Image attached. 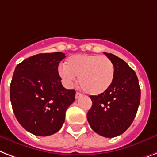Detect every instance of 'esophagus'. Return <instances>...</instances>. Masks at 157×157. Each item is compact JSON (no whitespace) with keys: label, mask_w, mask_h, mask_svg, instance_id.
<instances>
[{"label":"esophagus","mask_w":157,"mask_h":157,"mask_svg":"<svg viewBox=\"0 0 157 157\" xmlns=\"http://www.w3.org/2000/svg\"><path fill=\"white\" fill-rule=\"evenodd\" d=\"M81 97H82V94H81V93H79V92H76V99L80 98H81Z\"/></svg>","instance_id":"1"}]
</instances>
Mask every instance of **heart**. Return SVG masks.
Returning <instances> with one entry per match:
<instances>
[{"instance_id": "b5f03b06", "label": "heart", "mask_w": 157, "mask_h": 157, "mask_svg": "<svg viewBox=\"0 0 157 157\" xmlns=\"http://www.w3.org/2000/svg\"><path fill=\"white\" fill-rule=\"evenodd\" d=\"M114 63L108 57L87 54L73 55L59 69L61 77L69 84L75 76H79V85L90 95L107 91L114 81Z\"/></svg>"}]
</instances>
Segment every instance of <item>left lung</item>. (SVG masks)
Wrapping results in <instances>:
<instances>
[{"mask_svg":"<svg viewBox=\"0 0 157 157\" xmlns=\"http://www.w3.org/2000/svg\"><path fill=\"white\" fill-rule=\"evenodd\" d=\"M104 54L114 63V81L105 93L90 96L93 105L87 119L96 133L113 138L132 125L140 102V88L136 72L124 60L110 53Z\"/></svg>","mask_w":157,"mask_h":157,"instance_id":"1","label":"left lung"}]
</instances>
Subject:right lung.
Returning a JSON list of instances; mask_svg holds the SVG:
<instances>
[{
    "label": "right lung",
    "instance_id": "obj_1",
    "mask_svg": "<svg viewBox=\"0 0 157 157\" xmlns=\"http://www.w3.org/2000/svg\"><path fill=\"white\" fill-rule=\"evenodd\" d=\"M62 52L42 53L17 65L10 84V101L17 120L27 132L39 136L59 131L76 91L61 84L59 63Z\"/></svg>",
    "mask_w": 157,
    "mask_h": 157
}]
</instances>
